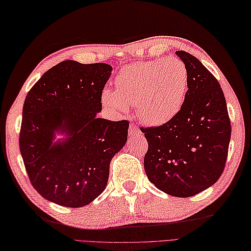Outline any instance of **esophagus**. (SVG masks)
<instances>
[{
    "label": "esophagus",
    "instance_id": "esophagus-1",
    "mask_svg": "<svg viewBox=\"0 0 251 251\" xmlns=\"http://www.w3.org/2000/svg\"><path fill=\"white\" fill-rule=\"evenodd\" d=\"M136 133H141L140 129L136 126V125L131 124L130 127H129V134L130 135H134V134H136Z\"/></svg>",
    "mask_w": 251,
    "mask_h": 251
}]
</instances>
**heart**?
Listing matches in <instances>:
<instances>
[{
    "label": "heart",
    "mask_w": 251,
    "mask_h": 251,
    "mask_svg": "<svg viewBox=\"0 0 251 251\" xmlns=\"http://www.w3.org/2000/svg\"><path fill=\"white\" fill-rule=\"evenodd\" d=\"M116 90L105 89L101 103L110 110L126 114L135 105L147 125H162L177 115L185 100L188 71L177 57L159 58L126 65L115 79Z\"/></svg>",
    "instance_id": "1"
}]
</instances>
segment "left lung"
I'll return each mask as SVG.
<instances>
[{"instance_id":"1","label":"left lung","mask_w":251,"mask_h":251,"mask_svg":"<svg viewBox=\"0 0 251 251\" xmlns=\"http://www.w3.org/2000/svg\"><path fill=\"white\" fill-rule=\"evenodd\" d=\"M176 54L186 65L188 86L177 115L159 126L141 127L148 150L146 176L169 195L191 197L216 183L226 167L229 121L226 97L218 80L195 56Z\"/></svg>"}]
</instances>
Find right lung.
Segmentation results:
<instances>
[{
	"mask_svg": "<svg viewBox=\"0 0 251 251\" xmlns=\"http://www.w3.org/2000/svg\"><path fill=\"white\" fill-rule=\"evenodd\" d=\"M108 64L64 60L25 96L19 148L34 190L69 208L86 206L104 192L109 165L126 145L129 121L97 118ZM65 134L55 142V132Z\"/></svg>",
	"mask_w": 251,
	"mask_h": 251,
	"instance_id": "1",
	"label": "right lung"
}]
</instances>
